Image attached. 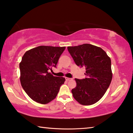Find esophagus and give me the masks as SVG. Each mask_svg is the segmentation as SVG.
Returning a JSON list of instances; mask_svg holds the SVG:
<instances>
[{
    "label": "esophagus",
    "mask_w": 133,
    "mask_h": 133,
    "mask_svg": "<svg viewBox=\"0 0 133 133\" xmlns=\"http://www.w3.org/2000/svg\"><path fill=\"white\" fill-rule=\"evenodd\" d=\"M65 79H66V81H70V80H72V78H68V77H66V78H65Z\"/></svg>",
    "instance_id": "obj_1"
}]
</instances>
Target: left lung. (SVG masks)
Segmentation results:
<instances>
[{"label": "left lung", "mask_w": 133, "mask_h": 133, "mask_svg": "<svg viewBox=\"0 0 133 133\" xmlns=\"http://www.w3.org/2000/svg\"><path fill=\"white\" fill-rule=\"evenodd\" d=\"M67 49L75 64L85 68L86 77L75 79L77 86L71 90L73 97L83 105L96 103L111 83V59L102 48L90 44L69 46Z\"/></svg>", "instance_id": "8db88e82"}]
</instances>
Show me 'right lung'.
I'll return each mask as SVG.
<instances>
[{
	"instance_id": "add662e5",
	"label": "right lung",
	"mask_w": 133,
	"mask_h": 133,
	"mask_svg": "<svg viewBox=\"0 0 133 133\" xmlns=\"http://www.w3.org/2000/svg\"><path fill=\"white\" fill-rule=\"evenodd\" d=\"M65 47L40 46L26 51L19 64L22 88L31 99L46 104L56 97L64 77H55L49 71L56 68Z\"/></svg>"
}]
</instances>
